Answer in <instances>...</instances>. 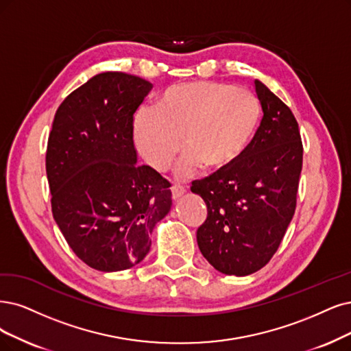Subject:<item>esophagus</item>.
<instances>
[{
	"label": "esophagus",
	"instance_id": "obj_1",
	"mask_svg": "<svg viewBox=\"0 0 351 351\" xmlns=\"http://www.w3.org/2000/svg\"><path fill=\"white\" fill-rule=\"evenodd\" d=\"M171 191H172V198H173V199L180 198V197H182L184 193L186 192L185 188H184L182 185H180V184H173L172 188H171Z\"/></svg>",
	"mask_w": 351,
	"mask_h": 351
}]
</instances>
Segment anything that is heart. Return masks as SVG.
<instances>
[{
    "label": "heart",
    "mask_w": 351,
    "mask_h": 351,
    "mask_svg": "<svg viewBox=\"0 0 351 351\" xmlns=\"http://www.w3.org/2000/svg\"><path fill=\"white\" fill-rule=\"evenodd\" d=\"M261 115V102L247 88L214 81L184 82L165 90L154 112L137 111L133 138L141 158L159 172L172 165L184 146L186 152L176 175L189 178L202 166L217 172L237 162L249 147Z\"/></svg>",
    "instance_id": "b5f03b06"
}]
</instances>
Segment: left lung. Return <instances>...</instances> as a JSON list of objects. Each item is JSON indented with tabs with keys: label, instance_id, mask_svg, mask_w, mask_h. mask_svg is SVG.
Returning <instances> with one entry per match:
<instances>
[{
	"label": "left lung",
	"instance_id": "8db88e82",
	"mask_svg": "<svg viewBox=\"0 0 351 351\" xmlns=\"http://www.w3.org/2000/svg\"><path fill=\"white\" fill-rule=\"evenodd\" d=\"M254 88L263 119L241 158L192 184L205 201L197 230L202 256L224 275L247 276L271 258L296 206L302 141L292 111L261 81Z\"/></svg>",
	"mask_w": 351,
	"mask_h": 351
}]
</instances>
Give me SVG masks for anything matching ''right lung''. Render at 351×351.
I'll return each mask as SVG.
<instances>
[{
  "label": "right lung",
  "mask_w": 351,
  "mask_h": 351,
  "mask_svg": "<svg viewBox=\"0 0 351 351\" xmlns=\"http://www.w3.org/2000/svg\"><path fill=\"white\" fill-rule=\"evenodd\" d=\"M153 85L104 72L60 104L46 152L51 213L73 253L101 271L125 270L150 250L172 206L171 184L137 165L134 112Z\"/></svg>",
  "instance_id": "add662e5"
}]
</instances>
